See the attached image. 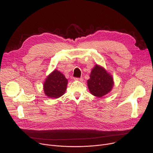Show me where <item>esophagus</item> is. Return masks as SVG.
Returning a JSON list of instances; mask_svg holds the SVG:
<instances>
[{
	"mask_svg": "<svg viewBox=\"0 0 153 153\" xmlns=\"http://www.w3.org/2000/svg\"><path fill=\"white\" fill-rule=\"evenodd\" d=\"M74 79L75 80H77V81H81V82H82L83 81V79L82 78H74Z\"/></svg>",
	"mask_w": 153,
	"mask_h": 153,
	"instance_id": "esophagus-1",
	"label": "esophagus"
}]
</instances>
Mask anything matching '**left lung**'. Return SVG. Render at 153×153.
I'll list each match as a JSON object with an SVG mask.
<instances>
[{
	"label": "left lung",
	"mask_w": 153,
	"mask_h": 153,
	"mask_svg": "<svg viewBox=\"0 0 153 153\" xmlns=\"http://www.w3.org/2000/svg\"><path fill=\"white\" fill-rule=\"evenodd\" d=\"M114 84V79L111 74L103 68L96 64L92 69L90 79L87 80V86L91 94L102 97L111 91Z\"/></svg>",
	"instance_id": "8db88e82"
}]
</instances>
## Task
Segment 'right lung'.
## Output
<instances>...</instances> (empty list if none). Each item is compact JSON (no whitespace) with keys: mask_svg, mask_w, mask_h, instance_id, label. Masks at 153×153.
<instances>
[{"mask_svg":"<svg viewBox=\"0 0 153 153\" xmlns=\"http://www.w3.org/2000/svg\"><path fill=\"white\" fill-rule=\"evenodd\" d=\"M68 79L61 72L55 69L48 76L43 85L45 95L49 98L57 99L66 92Z\"/></svg>","mask_w":153,"mask_h":153,"instance_id":"obj_1","label":"right lung"}]
</instances>
